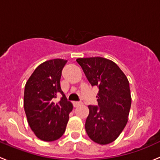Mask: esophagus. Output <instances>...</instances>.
Here are the masks:
<instances>
[{"instance_id": "obj_1", "label": "esophagus", "mask_w": 160, "mask_h": 160, "mask_svg": "<svg viewBox=\"0 0 160 160\" xmlns=\"http://www.w3.org/2000/svg\"><path fill=\"white\" fill-rule=\"evenodd\" d=\"M82 103L80 102H73V106L74 107H78L79 105H82Z\"/></svg>"}]
</instances>
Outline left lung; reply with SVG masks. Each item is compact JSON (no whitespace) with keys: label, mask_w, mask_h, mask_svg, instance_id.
I'll list each match as a JSON object with an SVG mask.
<instances>
[{"label":"left lung","mask_w":160,"mask_h":160,"mask_svg":"<svg viewBox=\"0 0 160 160\" xmlns=\"http://www.w3.org/2000/svg\"><path fill=\"white\" fill-rule=\"evenodd\" d=\"M76 62L92 86L98 88V106L88 105L87 134L98 144L112 142L128 122L132 102L128 78L115 62L105 58H81Z\"/></svg>","instance_id":"8db88e82"}]
</instances>
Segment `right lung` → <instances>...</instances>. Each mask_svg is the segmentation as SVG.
Segmentation results:
<instances>
[{"mask_svg": "<svg viewBox=\"0 0 160 160\" xmlns=\"http://www.w3.org/2000/svg\"><path fill=\"white\" fill-rule=\"evenodd\" d=\"M67 60L46 61L36 68L26 82L24 108L28 122L41 140L52 142L62 137L73 105L62 91L60 79ZM62 95L59 102L54 99Z\"/></svg>", "mask_w": 160, "mask_h": 160, "instance_id": "right-lung-1", "label": "right lung"}]
</instances>
